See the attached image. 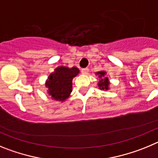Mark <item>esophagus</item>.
Wrapping results in <instances>:
<instances>
[{"mask_svg": "<svg viewBox=\"0 0 158 158\" xmlns=\"http://www.w3.org/2000/svg\"><path fill=\"white\" fill-rule=\"evenodd\" d=\"M81 73L85 75L88 74V73H89V69H88V68H85V69H81Z\"/></svg>", "mask_w": 158, "mask_h": 158, "instance_id": "esophagus-1", "label": "esophagus"}]
</instances>
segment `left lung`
Returning <instances> with one entry per match:
<instances>
[{
	"instance_id": "8db88e82",
	"label": "left lung",
	"mask_w": 158,
	"mask_h": 158,
	"mask_svg": "<svg viewBox=\"0 0 158 158\" xmlns=\"http://www.w3.org/2000/svg\"><path fill=\"white\" fill-rule=\"evenodd\" d=\"M96 75H98L99 78L100 80L98 82V87L100 90H104V91H107L109 89L110 86V81L108 80V77H106V72L105 71H99V72L96 73Z\"/></svg>"
}]
</instances>
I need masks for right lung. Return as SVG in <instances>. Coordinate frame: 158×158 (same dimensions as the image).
Returning <instances> with one entry per match:
<instances>
[{
  "label": "right lung",
  "mask_w": 158,
  "mask_h": 158,
  "mask_svg": "<svg viewBox=\"0 0 158 158\" xmlns=\"http://www.w3.org/2000/svg\"><path fill=\"white\" fill-rule=\"evenodd\" d=\"M79 73L80 70L77 67H57L46 81L45 85L48 89L49 96L57 101H65L72 92L73 79Z\"/></svg>",
  "instance_id": "1"
}]
</instances>
